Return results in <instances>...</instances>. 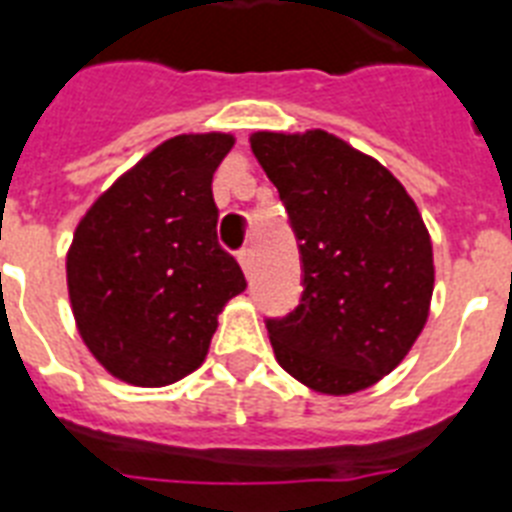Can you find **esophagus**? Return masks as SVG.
Listing matches in <instances>:
<instances>
[{
  "instance_id": "obj_1",
  "label": "esophagus",
  "mask_w": 512,
  "mask_h": 512,
  "mask_svg": "<svg viewBox=\"0 0 512 512\" xmlns=\"http://www.w3.org/2000/svg\"><path fill=\"white\" fill-rule=\"evenodd\" d=\"M236 260H239V265H242L244 273H252V263H255V255H252V249H242L239 255H236Z\"/></svg>"
}]
</instances>
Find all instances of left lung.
<instances>
[{"label": "left lung", "instance_id": "1", "mask_svg": "<svg viewBox=\"0 0 512 512\" xmlns=\"http://www.w3.org/2000/svg\"><path fill=\"white\" fill-rule=\"evenodd\" d=\"M249 147L278 189L305 268L297 310L268 321L278 365L318 394L363 392L405 360L429 321V228L376 157L328 131H257Z\"/></svg>", "mask_w": 512, "mask_h": 512}]
</instances>
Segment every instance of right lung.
I'll return each instance as SVG.
<instances>
[{"label":"right lung","instance_id":"add662e5","mask_svg":"<svg viewBox=\"0 0 512 512\" xmlns=\"http://www.w3.org/2000/svg\"><path fill=\"white\" fill-rule=\"evenodd\" d=\"M234 136L181 134L115 178L78 220L65 257L86 350L131 386L197 371L244 273L215 234L213 176Z\"/></svg>","mask_w":512,"mask_h":512}]
</instances>
